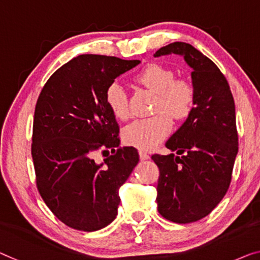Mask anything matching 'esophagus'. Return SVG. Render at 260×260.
Listing matches in <instances>:
<instances>
[{"label": "esophagus", "instance_id": "esophagus-1", "mask_svg": "<svg viewBox=\"0 0 260 260\" xmlns=\"http://www.w3.org/2000/svg\"><path fill=\"white\" fill-rule=\"evenodd\" d=\"M139 156H140V160L141 161L148 160V158H149V155L147 154L146 152H143V150H140V152H139Z\"/></svg>", "mask_w": 260, "mask_h": 260}]
</instances>
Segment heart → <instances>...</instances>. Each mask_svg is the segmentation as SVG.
Segmentation results:
<instances>
[{
  "mask_svg": "<svg viewBox=\"0 0 260 260\" xmlns=\"http://www.w3.org/2000/svg\"><path fill=\"white\" fill-rule=\"evenodd\" d=\"M139 84L157 94L154 111L157 114L150 118L135 120L123 129V141L139 149L154 148L173 128L174 119H185L195 105V90L185 80H175V73L160 64H148L135 76ZM105 102L112 114L123 120L128 117L127 95L125 88L118 81L108 85L105 91ZM160 110L168 111L169 115Z\"/></svg>",
  "mask_w": 260,
  "mask_h": 260,
  "instance_id": "heart-1",
  "label": "heart"
}]
</instances>
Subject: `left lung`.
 Returning <instances> with one entry per match:
<instances>
[{"mask_svg": "<svg viewBox=\"0 0 260 260\" xmlns=\"http://www.w3.org/2000/svg\"><path fill=\"white\" fill-rule=\"evenodd\" d=\"M180 55L192 69L195 105L166 142L175 154H154L160 170L157 210L172 222L185 224L208 216L229 189L238 153L234 96L217 65L183 42L158 49L154 57Z\"/></svg>", "mask_w": 260, "mask_h": 260, "instance_id": "left-lung-1", "label": "left lung"}]
</instances>
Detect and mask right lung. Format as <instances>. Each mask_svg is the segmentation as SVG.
<instances>
[{
    "instance_id": "right-lung-1",
    "label": "right lung",
    "mask_w": 260,
    "mask_h": 260,
    "mask_svg": "<svg viewBox=\"0 0 260 260\" xmlns=\"http://www.w3.org/2000/svg\"><path fill=\"white\" fill-rule=\"evenodd\" d=\"M139 63L80 55L58 69L38 96L31 145L37 189L52 214L72 229L100 230L118 215L119 188L139 154L134 147L119 146L105 91ZM98 150L108 154L102 164L94 160Z\"/></svg>"
}]
</instances>
